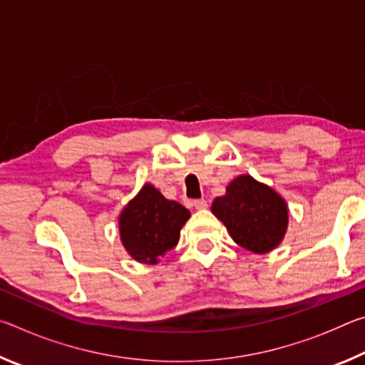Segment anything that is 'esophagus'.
Instances as JSON below:
<instances>
[{
    "label": "esophagus",
    "mask_w": 365,
    "mask_h": 365,
    "mask_svg": "<svg viewBox=\"0 0 365 365\" xmlns=\"http://www.w3.org/2000/svg\"><path fill=\"white\" fill-rule=\"evenodd\" d=\"M193 206L197 209V211H201V209L207 207V202H206V200H195Z\"/></svg>",
    "instance_id": "obj_1"
}]
</instances>
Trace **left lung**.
<instances>
[{
	"label": "left lung",
	"mask_w": 365,
	"mask_h": 365,
	"mask_svg": "<svg viewBox=\"0 0 365 365\" xmlns=\"http://www.w3.org/2000/svg\"><path fill=\"white\" fill-rule=\"evenodd\" d=\"M211 211L235 243L256 255L277 248L287 233L285 200L251 175H240L228 183L225 195L215 197Z\"/></svg>",
	"instance_id": "left-lung-1"
}]
</instances>
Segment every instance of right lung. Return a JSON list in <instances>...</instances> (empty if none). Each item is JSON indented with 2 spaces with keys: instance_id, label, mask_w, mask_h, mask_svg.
<instances>
[{
  "instance_id": "obj_1",
  "label": "right lung",
  "mask_w": 365,
  "mask_h": 365,
  "mask_svg": "<svg viewBox=\"0 0 365 365\" xmlns=\"http://www.w3.org/2000/svg\"><path fill=\"white\" fill-rule=\"evenodd\" d=\"M190 211L146 183L119 215L120 242L135 261L156 264L175 248Z\"/></svg>"
}]
</instances>
